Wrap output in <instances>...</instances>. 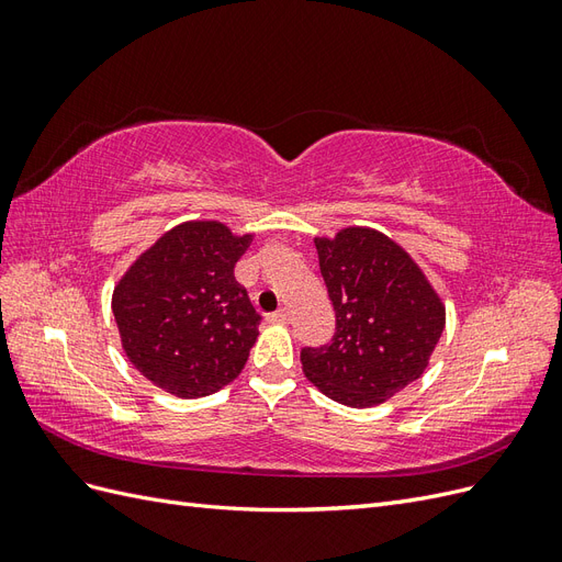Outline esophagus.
Instances as JSON below:
<instances>
[{
  "mask_svg": "<svg viewBox=\"0 0 562 562\" xmlns=\"http://www.w3.org/2000/svg\"><path fill=\"white\" fill-rule=\"evenodd\" d=\"M267 321H269V323H288V321H291V312L281 307V310H277V312L267 314Z\"/></svg>",
  "mask_w": 562,
  "mask_h": 562,
  "instance_id": "1",
  "label": "esophagus"
}]
</instances>
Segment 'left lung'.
Instances as JSON below:
<instances>
[{"instance_id":"1","label":"left lung","mask_w":562,"mask_h":562,"mask_svg":"<svg viewBox=\"0 0 562 562\" xmlns=\"http://www.w3.org/2000/svg\"><path fill=\"white\" fill-rule=\"evenodd\" d=\"M314 244L335 335L326 347L302 349L304 375L342 405H380L427 370L446 304L411 252L378 229L342 227Z\"/></svg>"}]
</instances>
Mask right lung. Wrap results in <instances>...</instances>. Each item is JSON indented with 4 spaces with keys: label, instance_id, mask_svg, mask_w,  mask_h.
I'll return each mask as SVG.
<instances>
[{
    "label": "right lung",
    "instance_id": "add662e5",
    "mask_svg": "<svg viewBox=\"0 0 562 562\" xmlns=\"http://www.w3.org/2000/svg\"><path fill=\"white\" fill-rule=\"evenodd\" d=\"M252 236L220 220H187L116 281L112 314L126 359L166 394L211 396L244 370L260 314L234 279V265Z\"/></svg>",
    "mask_w": 562,
    "mask_h": 562
}]
</instances>
